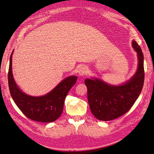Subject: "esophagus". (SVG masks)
Returning a JSON list of instances; mask_svg holds the SVG:
<instances>
[{
    "mask_svg": "<svg viewBox=\"0 0 154 154\" xmlns=\"http://www.w3.org/2000/svg\"><path fill=\"white\" fill-rule=\"evenodd\" d=\"M79 75H81V76H83V75H85L88 73V67L87 66H84V65H82L79 67Z\"/></svg>",
    "mask_w": 154,
    "mask_h": 154,
    "instance_id": "34e87169",
    "label": "esophagus"
}]
</instances>
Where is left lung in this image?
I'll use <instances>...</instances> for the list:
<instances>
[{
	"instance_id": "left-lung-1",
	"label": "left lung",
	"mask_w": 154,
	"mask_h": 154,
	"mask_svg": "<svg viewBox=\"0 0 154 154\" xmlns=\"http://www.w3.org/2000/svg\"><path fill=\"white\" fill-rule=\"evenodd\" d=\"M132 46L138 54V70L125 84L112 86L97 79L85 81L91 110L98 120L109 121L123 115L131 109L141 93L144 81L143 55L135 41Z\"/></svg>"
}]
</instances>
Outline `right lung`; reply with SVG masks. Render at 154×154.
Here are the masks:
<instances>
[{"label": "right lung", "instance_id": "obj_1", "mask_svg": "<svg viewBox=\"0 0 154 154\" xmlns=\"http://www.w3.org/2000/svg\"><path fill=\"white\" fill-rule=\"evenodd\" d=\"M10 57L8 81L10 93L22 113L28 119L41 122H52L63 112L64 100L71 88L76 83L77 77L65 78L50 93L42 97H31L23 93L16 85L12 72V57Z\"/></svg>", "mask_w": 154, "mask_h": 154}]
</instances>
